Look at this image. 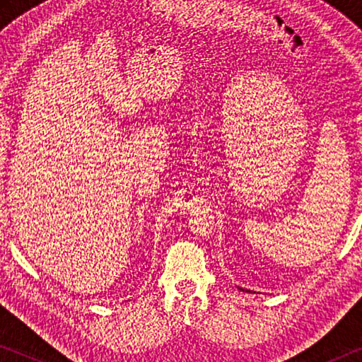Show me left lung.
Returning a JSON list of instances; mask_svg holds the SVG:
<instances>
[{
	"instance_id": "obj_1",
	"label": "left lung",
	"mask_w": 362,
	"mask_h": 362,
	"mask_svg": "<svg viewBox=\"0 0 362 362\" xmlns=\"http://www.w3.org/2000/svg\"><path fill=\"white\" fill-rule=\"evenodd\" d=\"M240 291H243V292H244V291H246V289H240ZM246 292H250V291H246Z\"/></svg>"
}]
</instances>
